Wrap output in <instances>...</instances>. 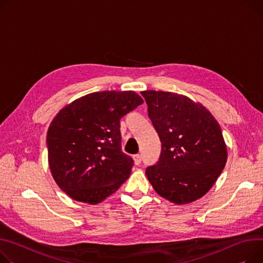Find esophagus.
Returning a JSON list of instances; mask_svg holds the SVG:
<instances>
[{
  "label": "esophagus",
  "mask_w": 263,
  "mask_h": 263,
  "mask_svg": "<svg viewBox=\"0 0 263 263\" xmlns=\"http://www.w3.org/2000/svg\"><path fill=\"white\" fill-rule=\"evenodd\" d=\"M133 160H134V164L135 165H139L142 163V156L139 154H136L133 156Z\"/></svg>",
  "instance_id": "1"
}]
</instances>
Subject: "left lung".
Listing matches in <instances>:
<instances>
[{
	"instance_id": "left-lung-1",
	"label": "left lung",
	"mask_w": 263,
	"mask_h": 263,
	"mask_svg": "<svg viewBox=\"0 0 263 263\" xmlns=\"http://www.w3.org/2000/svg\"><path fill=\"white\" fill-rule=\"evenodd\" d=\"M159 133L162 152L146 169L153 189L164 199L188 204L206 195L227 161V148L216 118L202 103L163 91L141 92Z\"/></svg>"
}]
</instances>
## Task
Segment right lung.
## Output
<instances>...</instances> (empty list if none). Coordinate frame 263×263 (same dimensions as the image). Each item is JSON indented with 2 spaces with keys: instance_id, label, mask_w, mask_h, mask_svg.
Returning a JSON list of instances; mask_svg holds the SVG:
<instances>
[{
  "instance_id": "1",
  "label": "right lung",
  "mask_w": 263,
  "mask_h": 263,
  "mask_svg": "<svg viewBox=\"0 0 263 263\" xmlns=\"http://www.w3.org/2000/svg\"><path fill=\"white\" fill-rule=\"evenodd\" d=\"M143 102L134 91L95 92L57 113L47 131L48 166L69 198L99 204L130 177L133 161L121 151L119 120Z\"/></svg>"
}]
</instances>
